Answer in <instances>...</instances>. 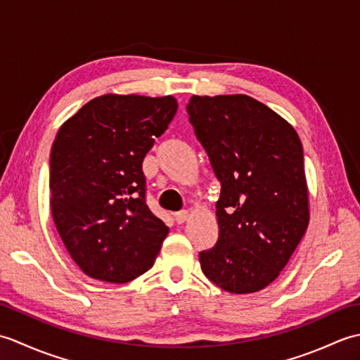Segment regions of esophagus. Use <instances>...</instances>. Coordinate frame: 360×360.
<instances>
[{"mask_svg": "<svg viewBox=\"0 0 360 360\" xmlns=\"http://www.w3.org/2000/svg\"><path fill=\"white\" fill-rule=\"evenodd\" d=\"M187 218H188L187 210H181L178 213H174V219H176V223H178V224H184Z\"/></svg>", "mask_w": 360, "mask_h": 360, "instance_id": "34e87169", "label": "esophagus"}]
</instances>
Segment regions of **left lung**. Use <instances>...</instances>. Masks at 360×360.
<instances>
[{"mask_svg":"<svg viewBox=\"0 0 360 360\" xmlns=\"http://www.w3.org/2000/svg\"><path fill=\"white\" fill-rule=\"evenodd\" d=\"M187 112L221 184L218 241L200 252L201 269L227 292H257L278 277L309 223L300 137L244 94L193 96Z\"/></svg>","mask_w":360,"mask_h":360,"instance_id":"obj_1","label":"left lung"}]
</instances>
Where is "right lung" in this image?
Wrapping results in <instances>:
<instances>
[{
    "label": "right lung",
    "instance_id": "add662e5",
    "mask_svg": "<svg viewBox=\"0 0 360 360\" xmlns=\"http://www.w3.org/2000/svg\"><path fill=\"white\" fill-rule=\"evenodd\" d=\"M178 110L172 96L96 97L51 150L52 218L88 277L127 283L155 263L168 227L145 202L142 162Z\"/></svg>",
    "mask_w": 360,
    "mask_h": 360
}]
</instances>
